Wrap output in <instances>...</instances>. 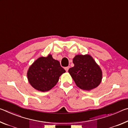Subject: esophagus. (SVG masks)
I'll use <instances>...</instances> for the list:
<instances>
[{
    "label": "esophagus",
    "instance_id": "1",
    "mask_svg": "<svg viewBox=\"0 0 128 128\" xmlns=\"http://www.w3.org/2000/svg\"><path fill=\"white\" fill-rule=\"evenodd\" d=\"M68 69H69V66H66V67H65V70H66V72H68Z\"/></svg>",
    "mask_w": 128,
    "mask_h": 128
}]
</instances>
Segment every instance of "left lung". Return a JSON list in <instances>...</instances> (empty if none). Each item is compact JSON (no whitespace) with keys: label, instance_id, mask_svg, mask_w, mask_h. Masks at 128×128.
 <instances>
[{"label":"left lung","instance_id":"left-lung-1","mask_svg":"<svg viewBox=\"0 0 128 128\" xmlns=\"http://www.w3.org/2000/svg\"><path fill=\"white\" fill-rule=\"evenodd\" d=\"M74 66L69 68L70 73L78 87L85 90H90L100 84L102 72L92 56L77 55L73 58Z\"/></svg>","mask_w":128,"mask_h":128}]
</instances>
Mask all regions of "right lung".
Listing matches in <instances>:
<instances>
[{
  "mask_svg": "<svg viewBox=\"0 0 128 128\" xmlns=\"http://www.w3.org/2000/svg\"><path fill=\"white\" fill-rule=\"evenodd\" d=\"M65 72L59 62L48 55L36 60L29 67L27 76L30 85L36 90L44 92L55 86L59 77Z\"/></svg>",
  "mask_w": 128,
  "mask_h": 128,
  "instance_id": "right-lung-1",
  "label": "right lung"
}]
</instances>
